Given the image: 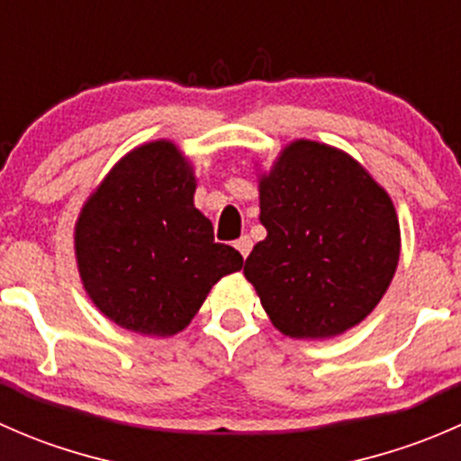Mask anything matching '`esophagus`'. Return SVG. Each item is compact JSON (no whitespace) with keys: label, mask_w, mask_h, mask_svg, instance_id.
I'll return each mask as SVG.
<instances>
[{"label":"esophagus","mask_w":461,"mask_h":461,"mask_svg":"<svg viewBox=\"0 0 461 461\" xmlns=\"http://www.w3.org/2000/svg\"><path fill=\"white\" fill-rule=\"evenodd\" d=\"M234 248L239 249L240 257L248 258V254L252 252V240H249V236H240V239L234 243Z\"/></svg>","instance_id":"esophagus-1"}]
</instances>
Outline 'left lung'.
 <instances>
[{
    "label": "left lung",
    "instance_id": "8db88e82",
    "mask_svg": "<svg viewBox=\"0 0 461 461\" xmlns=\"http://www.w3.org/2000/svg\"><path fill=\"white\" fill-rule=\"evenodd\" d=\"M267 230L243 274L278 332L332 339L359 325L397 272L402 231L393 198L359 160L292 140L258 174Z\"/></svg>",
    "mask_w": 461,
    "mask_h": 461
}]
</instances>
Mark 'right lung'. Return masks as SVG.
I'll return each mask as SVG.
<instances>
[{
  "label": "right lung",
  "mask_w": 461,
  "mask_h": 461,
  "mask_svg": "<svg viewBox=\"0 0 461 461\" xmlns=\"http://www.w3.org/2000/svg\"><path fill=\"white\" fill-rule=\"evenodd\" d=\"M194 194L192 162L160 138L120 158L82 204L77 272L93 305L120 328L174 337L209 290L243 267L234 248L213 240Z\"/></svg>",
  "instance_id": "right-lung-1"
}]
</instances>
